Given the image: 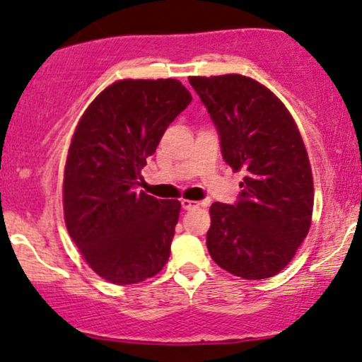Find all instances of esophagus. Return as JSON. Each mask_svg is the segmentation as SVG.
Segmentation results:
<instances>
[{
	"instance_id": "esophagus-1",
	"label": "esophagus",
	"mask_w": 362,
	"mask_h": 362,
	"mask_svg": "<svg viewBox=\"0 0 362 362\" xmlns=\"http://www.w3.org/2000/svg\"><path fill=\"white\" fill-rule=\"evenodd\" d=\"M180 204H182V209H185V211L195 209V207H199V206H201V204H199V202H194V201H187V199H184V201H182Z\"/></svg>"
}]
</instances>
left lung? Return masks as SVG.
Returning a JSON list of instances; mask_svg holds the SVG:
<instances>
[{"label": "left lung", "mask_w": 362, "mask_h": 362, "mask_svg": "<svg viewBox=\"0 0 362 362\" xmlns=\"http://www.w3.org/2000/svg\"><path fill=\"white\" fill-rule=\"evenodd\" d=\"M224 161L245 173L235 204L214 202L207 250L243 279H267L293 260L308 235L313 177L300 131L279 98L242 74L192 76Z\"/></svg>", "instance_id": "1"}]
</instances>
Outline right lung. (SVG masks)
Returning a JSON list of instances; mask_svg holds the SVG:
<instances>
[{
    "label": "right lung",
    "mask_w": 362,
    "mask_h": 362,
    "mask_svg": "<svg viewBox=\"0 0 362 362\" xmlns=\"http://www.w3.org/2000/svg\"><path fill=\"white\" fill-rule=\"evenodd\" d=\"M190 102L177 80H120L78 122L64 168V221L105 281L136 284L167 264L180 202L136 189L146 158Z\"/></svg>",
    "instance_id": "right-lung-1"
}]
</instances>
